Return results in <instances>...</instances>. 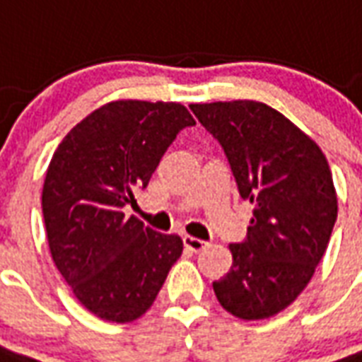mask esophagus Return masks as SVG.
Returning a JSON list of instances; mask_svg holds the SVG:
<instances>
[{"instance_id":"34e87169","label":"esophagus","mask_w":362,"mask_h":362,"mask_svg":"<svg viewBox=\"0 0 362 362\" xmlns=\"http://www.w3.org/2000/svg\"><path fill=\"white\" fill-rule=\"evenodd\" d=\"M183 243H185V247L191 250V252H202V250L206 249L208 245H210V243L202 241V239H197V237H191V235H185Z\"/></svg>"}]
</instances>
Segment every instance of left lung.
<instances>
[{"mask_svg": "<svg viewBox=\"0 0 362 362\" xmlns=\"http://www.w3.org/2000/svg\"><path fill=\"white\" fill-rule=\"evenodd\" d=\"M191 110L221 144L241 199L255 204L245 241L229 245L233 266L214 281V293L237 318H270L299 297L328 247L337 197L326 156L262 102Z\"/></svg>", "mask_w": 362, "mask_h": 362, "instance_id": "left-lung-1", "label": "left lung"}]
</instances>
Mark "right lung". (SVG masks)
I'll list each match as a JSON object with an SVG mask.
<instances>
[{
  "mask_svg": "<svg viewBox=\"0 0 362 362\" xmlns=\"http://www.w3.org/2000/svg\"><path fill=\"white\" fill-rule=\"evenodd\" d=\"M194 125L175 102L117 100L71 129L47 168L42 214L49 252L81 305L107 322L136 320L183 252L177 235L146 228L136 204L179 131Z\"/></svg>",
  "mask_w": 362,
  "mask_h": 362,
  "instance_id": "1",
  "label": "right lung"
}]
</instances>
